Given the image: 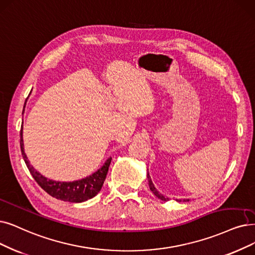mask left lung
<instances>
[{
    "mask_svg": "<svg viewBox=\"0 0 255 255\" xmlns=\"http://www.w3.org/2000/svg\"><path fill=\"white\" fill-rule=\"evenodd\" d=\"M146 176H147V180H148L149 189L152 191V193H154V195H155L158 199H160L161 201L167 202V201L169 200V198L164 197V196L162 195V193H160V192L157 190V188H156L155 185H154V183H152V181H151V179H150V176H149V174H148V169H147V172H146ZM188 201H189V199H184V200H183V202H188ZM180 202H181V200H180Z\"/></svg>",
    "mask_w": 255,
    "mask_h": 255,
    "instance_id": "1",
    "label": "left lung"
}]
</instances>
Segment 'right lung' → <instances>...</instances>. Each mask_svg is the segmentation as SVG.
<instances>
[{"label": "right lung", "instance_id": "1", "mask_svg": "<svg viewBox=\"0 0 255 255\" xmlns=\"http://www.w3.org/2000/svg\"><path fill=\"white\" fill-rule=\"evenodd\" d=\"M27 99L25 101V106L27 103ZM25 106H24V109H25ZM19 136H21V139H19V144H21L22 155L26 165L30 171V174L32 175L34 180L37 182V184L47 193H49L50 196L65 202L81 203L94 198L100 191L101 187L104 185V182L106 180L109 166L111 164V161H112L111 157L107 159V161L105 162V164L103 166H101L98 170H96L94 174L90 175L89 177L76 180V181H72V182L54 181L44 177L42 174H39L37 170H35V168L32 165H30V162L25 154V149H24L23 126L21 128Z\"/></svg>", "mask_w": 255, "mask_h": 255}]
</instances>
